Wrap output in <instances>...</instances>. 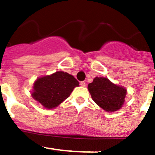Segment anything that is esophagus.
Segmentation results:
<instances>
[{"instance_id":"esophagus-1","label":"esophagus","mask_w":155,"mask_h":155,"mask_svg":"<svg viewBox=\"0 0 155 155\" xmlns=\"http://www.w3.org/2000/svg\"><path fill=\"white\" fill-rule=\"evenodd\" d=\"M80 85H81V87H85L86 86L85 81H81V82H80Z\"/></svg>"}]
</instances>
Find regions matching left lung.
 Returning a JSON list of instances; mask_svg holds the SVG:
<instances>
[{
	"instance_id": "1",
	"label": "left lung",
	"mask_w": 155,
	"mask_h": 155,
	"mask_svg": "<svg viewBox=\"0 0 155 155\" xmlns=\"http://www.w3.org/2000/svg\"><path fill=\"white\" fill-rule=\"evenodd\" d=\"M88 89L92 100L107 112L116 111L122 107L127 92L125 89L115 85L107 78L98 77L89 84Z\"/></svg>"
}]
</instances>
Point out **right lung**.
<instances>
[{
    "label": "right lung",
    "mask_w": 155,
    "mask_h": 155,
    "mask_svg": "<svg viewBox=\"0 0 155 155\" xmlns=\"http://www.w3.org/2000/svg\"><path fill=\"white\" fill-rule=\"evenodd\" d=\"M79 82L72 75L63 71H57L51 75L36 80L32 96L45 108L58 106L68 97Z\"/></svg>",
    "instance_id": "1"
}]
</instances>
